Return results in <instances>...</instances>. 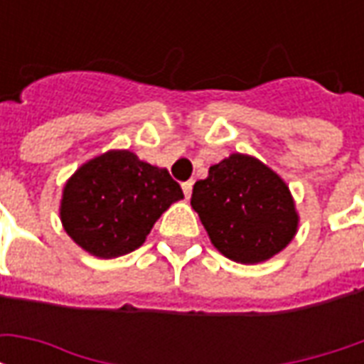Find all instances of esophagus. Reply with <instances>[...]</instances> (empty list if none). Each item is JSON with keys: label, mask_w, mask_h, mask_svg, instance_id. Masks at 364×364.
<instances>
[{"label": "esophagus", "mask_w": 364, "mask_h": 364, "mask_svg": "<svg viewBox=\"0 0 364 364\" xmlns=\"http://www.w3.org/2000/svg\"><path fill=\"white\" fill-rule=\"evenodd\" d=\"M183 193H185V197L191 198V193H193V181L183 183Z\"/></svg>", "instance_id": "obj_1"}]
</instances>
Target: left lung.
<instances>
[{
	"label": "left lung",
	"mask_w": 364,
	"mask_h": 364,
	"mask_svg": "<svg viewBox=\"0 0 364 364\" xmlns=\"http://www.w3.org/2000/svg\"><path fill=\"white\" fill-rule=\"evenodd\" d=\"M191 205L210 242L237 263H259L296 234L298 216L289 187L259 159L232 154L195 183Z\"/></svg>",
	"instance_id": "obj_1"
}]
</instances>
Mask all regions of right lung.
Here are the masks:
<instances>
[{
    "label": "right lung",
    "mask_w": 364,
    "mask_h": 364,
    "mask_svg": "<svg viewBox=\"0 0 364 364\" xmlns=\"http://www.w3.org/2000/svg\"><path fill=\"white\" fill-rule=\"evenodd\" d=\"M183 198L167 169L112 150L91 159L64 187L62 224L85 252L111 259L138 250L161 213Z\"/></svg>",
    "instance_id": "obj_1"
}]
</instances>
